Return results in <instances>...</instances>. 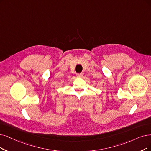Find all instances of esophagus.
<instances>
[{
	"instance_id": "34e87169",
	"label": "esophagus",
	"mask_w": 151,
	"mask_h": 151,
	"mask_svg": "<svg viewBox=\"0 0 151 151\" xmlns=\"http://www.w3.org/2000/svg\"><path fill=\"white\" fill-rule=\"evenodd\" d=\"M77 76L78 77H83V73L77 74Z\"/></svg>"
}]
</instances>
